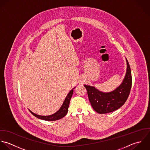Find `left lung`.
Wrapping results in <instances>:
<instances>
[{
	"label": "left lung",
	"mask_w": 150,
	"mask_h": 150,
	"mask_svg": "<svg viewBox=\"0 0 150 150\" xmlns=\"http://www.w3.org/2000/svg\"><path fill=\"white\" fill-rule=\"evenodd\" d=\"M125 78L120 86L114 90L108 93L102 92L94 86L85 85L88 91L90 104L97 112L107 114L113 112L121 107L127 100L132 87V78L131 69L128 62Z\"/></svg>",
	"instance_id": "8db88e82"
}]
</instances>
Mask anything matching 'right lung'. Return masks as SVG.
Segmentation results:
<instances>
[{"label": "right lung", "instance_id": "1", "mask_svg": "<svg viewBox=\"0 0 150 150\" xmlns=\"http://www.w3.org/2000/svg\"><path fill=\"white\" fill-rule=\"evenodd\" d=\"M73 89H72L68 93V95L67 96V97H66L62 106L59 109V110L57 112H56V113H54V114L49 115V116H41V115H36V114H34L30 110V111L33 115H34L35 117L39 118V119H40V120H48V121L60 120L61 118H63L64 117H65L68 112L69 102L71 99V97H72V96L73 94V91H74Z\"/></svg>", "mask_w": 150, "mask_h": 150}]
</instances>
